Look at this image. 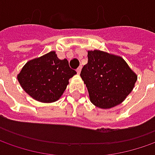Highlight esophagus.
Listing matches in <instances>:
<instances>
[{
  "instance_id": "esophagus-1",
  "label": "esophagus",
  "mask_w": 155,
  "mask_h": 155,
  "mask_svg": "<svg viewBox=\"0 0 155 155\" xmlns=\"http://www.w3.org/2000/svg\"><path fill=\"white\" fill-rule=\"evenodd\" d=\"M76 71H77L78 74H80V73H81V66H80V67L78 68L77 69H76Z\"/></svg>"
}]
</instances>
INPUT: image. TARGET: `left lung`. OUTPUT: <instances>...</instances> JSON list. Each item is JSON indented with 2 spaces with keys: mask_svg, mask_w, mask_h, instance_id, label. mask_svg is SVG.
<instances>
[{
  "mask_svg": "<svg viewBox=\"0 0 155 155\" xmlns=\"http://www.w3.org/2000/svg\"><path fill=\"white\" fill-rule=\"evenodd\" d=\"M87 58L81 77L87 87L91 102L103 109L121 103L133 90L136 74L122 58L103 51H88Z\"/></svg>",
  "mask_w": 155,
  "mask_h": 155,
  "instance_id": "1",
  "label": "left lung"
}]
</instances>
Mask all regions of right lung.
Instances as JSON below:
<instances>
[{
	"instance_id": "1",
	"label": "right lung",
	"mask_w": 155,
	"mask_h": 155,
	"mask_svg": "<svg viewBox=\"0 0 155 155\" xmlns=\"http://www.w3.org/2000/svg\"><path fill=\"white\" fill-rule=\"evenodd\" d=\"M76 74L67 59L54 51L28 61L17 75L19 83L31 97L41 102H54L62 95L68 80Z\"/></svg>"
}]
</instances>
